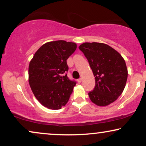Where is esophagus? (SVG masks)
<instances>
[{
    "mask_svg": "<svg viewBox=\"0 0 146 146\" xmlns=\"http://www.w3.org/2000/svg\"><path fill=\"white\" fill-rule=\"evenodd\" d=\"M78 83H80L81 82H82V78H79V79H78Z\"/></svg>",
    "mask_w": 146,
    "mask_h": 146,
    "instance_id": "obj_1",
    "label": "esophagus"
}]
</instances>
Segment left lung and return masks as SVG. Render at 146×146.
Wrapping results in <instances>:
<instances>
[{"label": "left lung", "mask_w": 146, "mask_h": 146, "mask_svg": "<svg viewBox=\"0 0 146 146\" xmlns=\"http://www.w3.org/2000/svg\"><path fill=\"white\" fill-rule=\"evenodd\" d=\"M79 49L87 58L95 76L96 85L88 93L90 99L98 106L110 104L125 86L127 69L124 59L113 48L104 43L85 42Z\"/></svg>", "instance_id": "8db88e82"}]
</instances>
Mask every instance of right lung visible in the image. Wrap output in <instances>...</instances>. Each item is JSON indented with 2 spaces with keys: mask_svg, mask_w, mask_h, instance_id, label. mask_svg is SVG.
<instances>
[{
  "mask_svg": "<svg viewBox=\"0 0 146 146\" xmlns=\"http://www.w3.org/2000/svg\"><path fill=\"white\" fill-rule=\"evenodd\" d=\"M76 47V44L70 42H49L36 52L30 62V86L36 98L48 109L64 106L72 93L76 82L67 76L66 60ZM62 74L65 75L62 77Z\"/></svg>",
  "mask_w": 146,
  "mask_h": 146,
  "instance_id": "right-lung-1",
  "label": "right lung"
}]
</instances>
